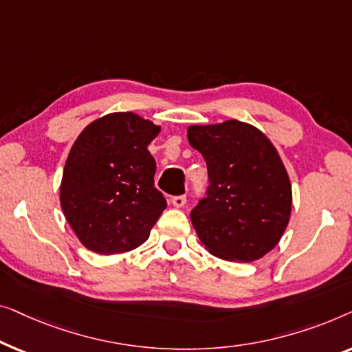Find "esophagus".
<instances>
[{"instance_id":"esophagus-1","label":"esophagus","mask_w":352,"mask_h":352,"mask_svg":"<svg viewBox=\"0 0 352 352\" xmlns=\"http://www.w3.org/2000/svg\"><path fill=\"white\" fill-rule=\"evenodd\" d=\"M172 204H174L175 207H183L186 204V196L185 195H180V196H174L170 199Z\"/></svg>"}]
</instances>
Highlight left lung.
Returning <instances> with one entry per match:
<instances>
[{"mask_svg": "<svg viewBox=\"0 0 352 352\" xmlns=\"http://www.w3.org/2000/svg\"><path fill=\"white\" fill-rule=\"evenodd\" d=\"M188 142L206 160L209 186L191 223L212 255L255 261L280 241L292 210L289 175L258 129L230 120L190 126Z\"/></svg>", "mask_w": 352, "mask_h": 352, "instance_id": "left-lung-1", "label": "left lung"}]
</instances>
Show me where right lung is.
I'll list each match as a JSON object with an SVG mask.
<instances>
[{"label":"right lung","instance_id":"add662e5","mask_svg":"<svg viewBox=\"0 0 352 352\" xmlns=\"http://www.w3.org/2000/svg\"><path fill=\"white\" fill-rule=\"evenodd\" d=\"M135 113L94 121L73 143L63 169L60 206L86 249L100 255L142 245L167 207L155 188L148 145L160 133Z\"/></svg>","mask_w":352,"mask_h":352}]
</instances>
